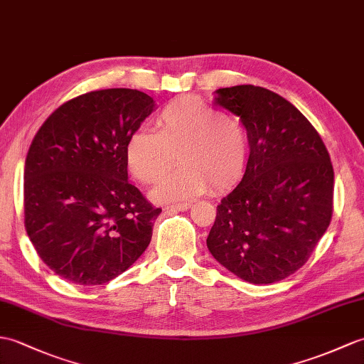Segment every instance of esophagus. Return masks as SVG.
<instances>
[{
	"mask_svg": "<svg viewBox=\"0 0 364 364\" xmlns=\"http://www.w3.org/2000/svg\"><path fill=\"white\" fill-rule=\"evenodd\" d=\"M191 208V203H178V205L167 206L166 209L168 213H183V210H188Z\"/></svg>",
	"mask_w": 364,
	"mask_h": 364,
	"instance_id": "esophagus-1",
	"label": "esophagus"
}]
</instances>
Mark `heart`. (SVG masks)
Masks as SVG:
<instances>
[{
  "instance_id": "b5f03b06",
  "label": "heart",
  "mask_w": 364,
  "mask_h": 364,
  "mask_svg": "<svg viewBox=\"0 0 364 364\" xmlns=\"http://www.w3.org/2000/svg\"><path fill=\"white\" fill-rule=\"evenodd\" d=\"M176 151L181 168L151 192L159 203L197 197L210 184L215 191L232 188L247 166V133L200 97L180 96L158 113L156 132L141 127L130 134L124 156L134 178L151 184L167 173Z\"/></svg>"
}]
</instances>
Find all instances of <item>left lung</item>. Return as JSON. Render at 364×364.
Returning a JSON list of instances; mask_svg holds the SVG:
<instances>
[{
	"mask_svg": "<svg viewBox=\"0 0 364 364\" xmlns=\"http://www.w3.org/2000/svg\"><path fill=\"white\" fill-rule=\"evenodd\" d=\"M239 116L250 156L242 181L217 206L206 245L218 264L250 284H273L306 264L333 210V167L299 109L255 85L215 91Z\"/></svg>",
	"mask_w": 364,
	"mask_h": 364,
	"instance_id": "left-lung-1",
	"label": "left lung"
}]
</instances>
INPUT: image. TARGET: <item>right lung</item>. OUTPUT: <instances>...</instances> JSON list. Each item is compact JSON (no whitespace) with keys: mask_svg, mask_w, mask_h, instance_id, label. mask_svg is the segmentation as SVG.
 <instances>
[{"mask_svg":"<svg viewBox=\"0 0 364 364\" xmlns=\"http://www.w3.org/2000/svg\"><path fill=\"white\" fill-rule=\"evenodd\" d=\"M155 109L130 88L68 100L40 127L24 163V226L40 259L79 285L122 274L161 213L129 183L125 142Z\"/></svg>","mask_w":364,"mask_h":364,"instance_id":"right-lung-1","label":"right lung"}]
</instances>
